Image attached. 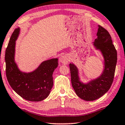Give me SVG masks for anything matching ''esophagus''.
<instances>
[{"label": "esophagus", "mask_w": 125, "mask_h": 125, "mask_svg": "<svg viewBox=\"0 0 125 125\" xmlns=\"http://www.w3.org/2000/svg\"><path fill=\"white\" fill-rule=\"evenodd\" d=\"M60 61L61 63H62L63 64L65 65L68 64V63L69 62V57L67 55H63L60 58Z\"/></svg>", "instance_id": "obj_1"}]
</instances>
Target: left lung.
Wrapping results in <instances>:
<instances>
[{
  "label": "left lung",
  "mask_w": 125,
  "mask_h": 125,
  "mask_svg": "<svg viewBox=\"0 0 125 125\" xmlns=\"http://www.w3.org/2000/svg\"><path fill=\"white\" fill-rule=\"evenodd\" d=\"M97 38L93 42L104 58V69L101 75L87 83L80 81L79 69L74 63H70L71 81L76 94L85 101H94L106 94L113 81L117 62V52L111 36L106 29L98 25Z\"/></svg>",
  "instance_id": "8db88e82"
}]
</instances>
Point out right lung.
I'll use <instances>...</instances> for the list:
<instances>
[{
	"instance_id": "right-lung-1",
	"label": "right lung",
	"mask_w": 125,
	"mask_h": 125,
	"mask_svg": "<svg viewBox=\"0 0 125 125\" xmlns=\"http://www.w3.org/2000/svg\"><path fill=\"white\" fill-rule=\"evenodd\" d=\"M20 28L12 34L5 51L6 75L12 88L23 99L30 101H41L49 95L53 86L52 74L58 67V58L43 61L33 72H23L15 62L16 41Z\"/></svg>"
}]
</instances>
